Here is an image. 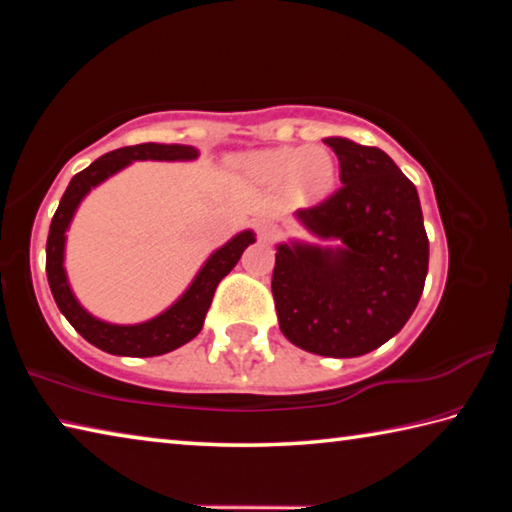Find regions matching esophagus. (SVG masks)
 Listing matches in <instances>:
<instances>
[{
  "instance_id": "34e87169",
  "label": "esophagus",
  "mask_w": 512,
  "mask_h": 512,
  "mask_svg": "<svg viewBox=\"0 0 512 512\" xmlns=\"http://www.w3.org/2000/svg\"><path fill=\"white\" fill-rule=\"evenodd\" d=\"M273 232H275V225L271 221H268V219L257 221V235H259V239H271Z\"/></svg>"
}]
</instances>
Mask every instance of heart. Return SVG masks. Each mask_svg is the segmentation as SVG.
Returning <instances> with one entry per match:
<instances>
[{
	"instance_id": "1",
	"label": "heart",
	"mask_w": 512,
	"mask_h": 512,
	"mask_svg": "<svg viewBox=\"0 0 512 512\" xmlns=\"http://www.w3.org/2000/svg\"><path fill=\"white\" fill-rule=\"evenodd\" d=\"M248 169L268 183H287L291 180L300 192L323 194L334 185L336 160L325 146H282L255 153L248 158Z\"/></svg>"
}]
</instances>
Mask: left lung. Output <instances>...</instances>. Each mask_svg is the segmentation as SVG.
Segmentation results:
<instances>
[{
    "label": "left lung",
    "instance_id": "8db88e82",
    "mask_svg": "<svg viewBox=\"0 0 512 512\" xmlns=\"http://www.w3.org/2000/svg\"><path fill=\"white\" fill-rule=\"evenodd\" d=\"M341 187L296 219L311 235L277 244L273 298L280 329L320 357H361L400 332L418 307L429 271L418 189L375 146L327 137Z\"/></svg>",
    "mask_w": 512,
    "mask_h": 512
}]
</instances>
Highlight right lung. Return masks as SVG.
<instances>
[{
  "mask_svg": "<svg viewBox=\"0 0 512 512\" xmlns=\"http://www.w3.org/2000/svg\"><path fill=\"white\" fill-rule=\"evenodd\" d=\"M198 149L187 144H135L124 146V149L110 151L94 160L88 169L76 173L72 183L67 185L60 205L51 219L49 237H47V280L54 300L69 325L79 332L85 341L92 343L108 354L117 357H158L171 350L180 348L194 339L201 332L205 323V314L212 305L214 291L219 282L237 266L239 257L244 250L255 244V232L244 230L232 237L228 244H223L219 250L207 257V262L201 266V271L189 284L187 291L180 296L169 309H164L151 320L135 325H115L106 323L92 316L79 300H76L72 287L67 282L65 273V232L69 230L76 210L85 196L94 187L101 185L103 180L115 176L117 171L126 169L135 160H196Z\"/></svg>",
  "mask_w": 512,
  "mask_h": 512,
  "instance_id": "right-lung-1",
  "label": "right lung"
}]
</instances>
